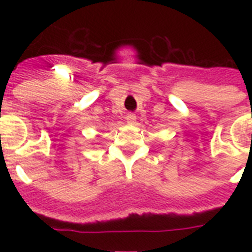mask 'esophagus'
I'll list each match as a JSON object with an SVG mask.
<instances>
[{
    "label": "esophagus",
    "mask_w": 252,
    "mask_h": 252,
    "mask_svg": "<svg viewBox=\"0 0 252 252\" xmlns=\"http://www.w3.org/2000/svg\"><path fill=\"white\" fill-rule=\"evenodd\" d=\"M126 120H127V124L133 125V124H135V122H136V116L133 115V113H130V115H127Z\"/></svg>",
    "instance_id": "esophagus-1"
}]
</instances>
